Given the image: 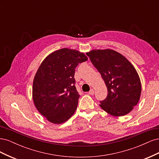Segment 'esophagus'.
<instances>
[{"label":"esophagus","mask_w":159,"mask_h":159,"mask_svg":"<svg viewBox=\"0 0 159 159\" xmlns=\"http://www.w3.org/2000/svg\"><path fill=\"white\" fill-rule=\"evenodd\" d=\"M89 94L90 95H93L94 94V90L93 89H91L90 91H89Z\"/></svg>","instance_id":"1"}]
</instances>
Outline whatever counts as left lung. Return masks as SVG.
<instances>
[{"mask_svg":"<svg viewBox=\"0 0 159 159\" xmlns=\"http://www.w3.org/2000/svg\"><path fill=\"white\" fill-rule=\"evenodd\" d=\"M87 56L103 79L107 96L100 107L113 116H123L138 103L141 84L136 70L123 55L112 50H93Z\"/></svg>","mask_w":159,"mask_h":159,"instance_id":"1","label":"left lung"}]
</instances>
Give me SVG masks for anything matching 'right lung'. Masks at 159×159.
<instances>
[{
  "instance_id": "obj_1",
  "label": "right lung",
  "mask_w": 159,
  "mask_h": 159,
  "mask_svg": "<svg viewBox=\"0 0 159 159\" xmlns=\"http://www.w3.org/2000/svg\"><path fill=\"white\" fill-rule=\"evenodd\" d=\"M87 60L84 53L63 48L48 56L40 66L33 81V101L50 122L64 123L74 115L80 98L75 69Z\"/></svg>"
}]
</instances>
